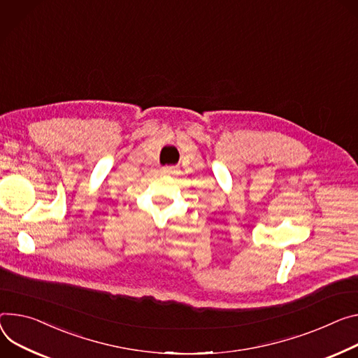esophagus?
Wrapping results in <instances>:
<instances>
[{
  "mask_svg": "<svg viewBox=\"0 0 358 358\" xmlns=\"http://www.w3.org/2000/svg\"><path fill=\"white\" fill-rule=\"evenodd\" d=\"M177 171H178V169H176V167H164V169L161 170L162 174H169V176H170V174H176Z\"/></svg>",
  "mask_w": 358,
  "mask_h": 358,
  "instance_id": "obj_1",
  "label": "esophagus"
}]
</instances>
